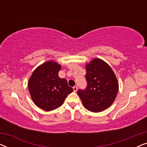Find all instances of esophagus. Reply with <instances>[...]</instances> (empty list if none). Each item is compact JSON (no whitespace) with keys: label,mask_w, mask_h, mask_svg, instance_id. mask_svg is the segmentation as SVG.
Segmentation results:
<instances>
[{"label":"esophagus","mask_w":147,"mask_h":147,"mask_svg":"<svg viewBox=\"0 0 147 147\" xmlns=\"http://www.w3.org/2000/svg\"><path fill=\"white\" fill-rule=\"evenodd\" d=\"M73 89H74V92H77V90H78V87H77V86H74V87H73Z\"/></svg>","instance_id":"esophagus-1"}]
</instances>
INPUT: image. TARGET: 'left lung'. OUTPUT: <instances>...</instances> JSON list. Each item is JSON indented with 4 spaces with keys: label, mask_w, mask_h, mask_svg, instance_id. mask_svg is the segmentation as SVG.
<instances>
[{
    "label": "left lung",
    "mask_w": 147,
    "mask_h": 147,
    "mask_svg": "<svg viewBox=\"0 0 147 147\" xmlns=\"http://www.w3.org/2000/svg\"><path fill=\"white\" fill-rule=\"evenodd\" d=\"M86 89L78 94L84 107L89 111L100 112L110 107L118 91V82L111 67L100 59L86 65Z\"/></svg>",
    "instance_id": "1"
}]
</instances>
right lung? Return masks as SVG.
<instances>
[{
    "label": "right lung",
    "mask_w": 147,
    "mask_h": 147,
    "mask_svg": "<svg viewBox=\"0 0 147 147\" xmlns=\"http://www.w3.org/2000/svg\"><path fill=\"white\" fill-rule=\"evenodd\" d=\"M61 66L54 61H47L38 67L29 80L31 98L38 107L51 111L62 105L74 89L65 79L58 76Z\"/></svg>",
    "instance_id": "obj_1"
}]
</instances>
